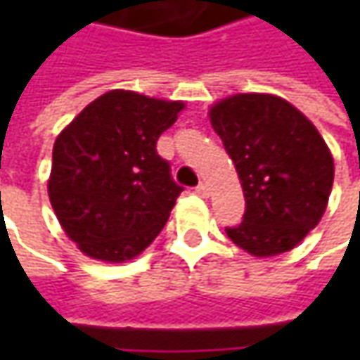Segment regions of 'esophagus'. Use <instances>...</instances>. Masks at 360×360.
I'll return each instance as SVG.
<instances>
[{
	"label": "esophagus",
	"mask_w": 360,
	"mask_h": 360,
	"mask_svg": "<svg viewBox=\"0 0 360 360\" xmlns=\"http://www.w3.org/2000/svg\"><path fill=\"white\" fill-rule=\"evenodd\" d=\"M196 194L202 196V198H208V196H210V188H208V184H198V186H196Z\"/></svg>",
	"instance_id": "1"
}]
</instances>
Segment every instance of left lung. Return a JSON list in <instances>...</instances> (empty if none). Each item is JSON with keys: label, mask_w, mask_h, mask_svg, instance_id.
<instances>
[{"label": "left lung", "mask_w": 360, "mask_h": 360, "mask_svg": "<svg viewBox=\"0 0 360 360\" xmlns=\"http://www.w3.org/2000/svg\"><path fill=\"white\" fill-rule=\"evenodd\" d=\"M236 166L246 210L229 238L252 256L288 252L325 214L335 164L323 136L278 96L236 94L210 110Z\"/></svg>", "instance_id": "left-lung-1"}]
</instances>
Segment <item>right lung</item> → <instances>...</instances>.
I'll return each instance as SVG.
<instances>
[{
	"mask_svg": "<svg viewBox=\"0 0 360 360\" xmlns=\"http://www.w3.org/2000/svg\"><path fill=\"white\" fill-rule=\"evenodd\" d=\"M182 108L136 91H105L58 136L49 202L84 255L124 262L164 229L182 186L156 142Z\"/></svg>",
	"mask_w": 360,
	"mask_h": 360,
	"instance_id": "right-lung-1",
	"label": "right lung"
}]
</instances>
